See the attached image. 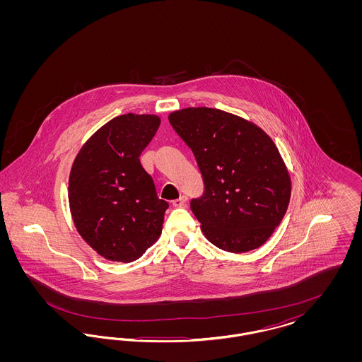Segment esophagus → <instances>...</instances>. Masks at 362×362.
Wrapping results in <instances>:
<instances>
[{
	"instance_id": "esophagus-1",
	"label": "esophagus",
	"mask_w": 362,
	"mask_h": 362,
	"mask_svg": "<svg viewBox=\"0 0 362 362\" xmlns=\"http://www.w3.org/2000/svg\"><path fill=\"white\" fill-rule=\"evenodd\" d=\"M173 205L175 207H183L187 205V197L186 195H182L179 197L177 199H175L173 202Z\"/></svg>"
}]
</instances>
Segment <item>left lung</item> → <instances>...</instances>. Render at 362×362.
<instances>
[{"instance_id":"1","label":"left lung","mask_w":362,"mask_h":362,"mask_svg":"<svg viewBox=\"0 0 362 362\" xmlns=\"http://www.w3.org/2000/svg\"><path fill=\"white\" fill-rule=\"evenodd\" d=\"M202 173L205 192L191 201L207 240L247 252L269 240L291 201L292 182L279 151L259 126L209 107L168 117Z\"/></svg>"}]
</instances>
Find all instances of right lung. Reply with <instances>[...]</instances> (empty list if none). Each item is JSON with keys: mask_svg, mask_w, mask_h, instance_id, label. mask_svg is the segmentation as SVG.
Instances as JSON below:
<instances>
[{"mask_svg": "<svg viewBox=\"0 0 362 362\" xmlns=\"http://www.w3.org/2000/svg\"><path fill=\"white\" fill-rule=\"evenodd\" d=\"M160 118L124 114L88 138L69 175V207L77 232L100 257L129 263L141 258L163 230L168 202L139 161Z\"/></svg>", "mask_w": 362, "mask_h": 362, "instance_id": "add662e5", "label": "right lung"}]
</instances>
